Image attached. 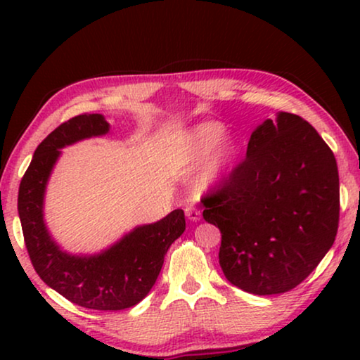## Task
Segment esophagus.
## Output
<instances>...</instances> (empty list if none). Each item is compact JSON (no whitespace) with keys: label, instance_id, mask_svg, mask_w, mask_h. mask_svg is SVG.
Segmentation results:
<instances>
[{"label":"esophagus","instance_id":"obj_1","mask_svg":"<svg viewBox=\"0 0 360 360\" xmlns=\"http://www.w3.org/2000/svg\"><path fill=\"white\" fill-rule=\"evenodd\" d=\"M185 214H186V218H188L190 221H193V223L201 219V211L198 208H195V206H186Z\"/></svg>","mask_w":360,"mask_h":360}]
</instances>
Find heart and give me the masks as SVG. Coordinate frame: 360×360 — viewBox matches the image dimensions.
Returning a JSON list of instances; mask_svg holds the SVG:
<instances>
[{
	"instance_id": "1",
	"label": "heart",
	"mask_w": 360,
	"mask_h": 360,
	"mask_svg": "<svg viewBox=\"0 0 360 360\" xmlns=\"http://www.w3.org/2000/svg\"><path fill=\"white\" fill-rule=\"evenodd\" d=\"M223 124L206 121L191 127L185 136L184 150L190 160H200L208 154L196 174V190H216L228 180L236 157L239 154V146L231 136H223Z\"/></svg>"
}]
</instances>
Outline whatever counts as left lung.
Listing matches in <instances>:
<instances>
[{"mask_svg": "<svg viewBox=\"0 0 360 360\" xmlns=\"http://www.w3.org/2000/svg\"><path fill=\"white\" fill-rule=\"evenodd\" d=\"M201 203L205 221L221 231L226 278L248 293H285L336 239V159L309 122L280 111L255 127L245 159Z\"/></svg>", "mask_w": 360, "mask_h": 360, "instance_id": "1", "label": "left lung"}]
</instances>
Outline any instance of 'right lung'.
Listing matches in <instances>:
<instances>
[{"label": "right lung", "instance_id": "obj_1", "mask_svg": "<svg viewBox=\"0 0 360 360\" xmlns=\"http://www.w3.org/2000/svg\"><path fill=\"white\" fill-rule=\"evenodd\" d=\"M110 132L103 115H80L53 129L37 146L18 195L24 243L39 277L78 307L117 311L147 297L159 277L167 250L185 231L184 210L152 224L137 226L98 254H68L49 233L44 196L63 147Z\"/></svg>", "mask_w": 360, "mask_h": 360}]
</instances>
